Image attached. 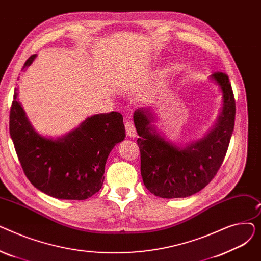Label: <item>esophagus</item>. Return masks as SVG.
Instances as JSON below:
<instances>
[{
  "mask_svg": "<svg viewBox=\"0 0 261 261\" xmlns=\"http://www.w3.org/2000/svg\"><path fill=\"white\" fill-rule=\"evenodd\" d=\"M125 129L129 138H134V136H136V129L131 119H127L125 121Z\"/></svg>",
  "mask_w": 261,
  "mask_h": 261,
  "instance_id": "34e87169",
  "label": "esophagus"
}]
</instances>
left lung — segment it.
<instances>
[{
  "label": "left lung",
  "instance_id": "1",
  "mask_svg": "<svg viewBox=\"0 0 261 261\" xmlns=\"http://www.w3.org/2000/svg\"><path fill=\"white\" fill-rule=\"evenodd\" d=\"M213 78L223 93V112L206 138L187 148H176L160 138L152 130L148 111L134 113L143 182L156 197L172 199L197 194L212 182L222 165L234 131L236 101L227 74L215 72Z\"/></svg>",
  "mask_w": 261,
  "mask_h": 261
}]
</instances>
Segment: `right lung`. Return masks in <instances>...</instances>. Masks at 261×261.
<instances>
[{
	"mask_svg": "<svg viewBox=\"0 0 261 261\" xmlns=\"http://www.w3.org/2000/svg\"><path fill=\"white\" fill-rule=\"evenodd\" d=\"M35 57L32 55L24 67ZM9 132L27 179L42 193L63 200H86L98 193L108 155L126 136L122 115L111 112L88 118L61 140L42 138L17 101V89L10 107Z\"/></svg>",
	"mask_w": 261,
	"mask_h": 261,
	"instance_id": "1",
	"label": "right lung"
}]
</instances>
